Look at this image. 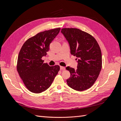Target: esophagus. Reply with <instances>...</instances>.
<instances>
[{"mask_svg":"<svg viewBox=\"0 0 121 121\" xmlns=\"http://www.w3.org/2000/svg\"><path fill=\"white\" fill-rule=\"evenodd\" d=\"M65 67H62V66H60V69H61V70H65Z\"/></svg>","mask_w":121,"mask_h":121,"instance_id":"34e87169","label":"esophagus"}]
</instances>
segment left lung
Masks as SVG:
<instances>
[{
	"label": "left lung",
	"mask_w": 121,
	"mask_h": 121,
	"mask_svg": "<svg viewBox=\"0 0 121 121\" xmlns=\"http://www.w3.org/2000/svg\"><path fill=\"white\" fill-rule=\"evenodd\" d=\"M61 33L69 42L71 54L78 58L76 70L66 68L71 74L67 80L68 85L79 91L89 89L96 81L101 69L100 47L92 36L79 29L63 28Z\"/></svg>",
	"instance_id": "1"
}]
</instances>
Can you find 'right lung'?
I'll return each instance as SVG.
<instances>
[{
    "instance_id": "1",
    "label": "right lung",
    "mask_w": 121,
    "mask_h": 121,
    "mask_svg": "<svg viewBox=\"0 0 121 121\" xmlns=\"http://www.w3.org/2000/svg\"><path fill=\"white\" fill-rule=\"evenodd\" d=\"M60 28L40 32L26 41L20 51L17 71L25 86L31 92L41 93L52 85L60 67H50L42 57L47 54L49 45L59 33Z\"/></svg>"
}]
</instances>
